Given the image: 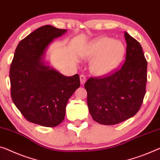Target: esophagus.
I'll return each instance as SVG.
<instances>
[{"label": "esophagus", "mask_w": 160, "mask_h": 160, "mask_svg": "<svg viewBox=\"0 0 160 160\" xmlns=\"http://www.w3.org/2000/svg\"><path fill=\"white\" fill-rule=\"evenodd\" d=\"M80 82H81V83H82V85L84 84L85 82H87V78H86V77L83 75L80 76Z\"/></svg>", "instance_id": "esophagus-1"}]
</instances>
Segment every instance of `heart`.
Instances as JSON below:
<instances>
[{
    "label": "heart",
    "mask_w": 160,
    "mask_h": 160,
    "mask_svg": "<svg viewBox=\"0 0 160 160\" xmlns=\"http://www.w3.org/2000/svg\"><path fill=\"white\" fill-rule=\"evenodd\" d=\"M124 53L125 47L121 41L102 36L89 43L83 57L92 61L91 72L98 77H104L112 73L119 66Z\"/></svg>",
    "instance_id": "b5f03b06"
}]
</instances>
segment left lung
<instances>
[{
	"mask_svg": "<svg viewBox=\"0 0 160 160\" xmlns=\"http://www.w3.org/2000/svg\"><path fill=\"white\" fill-rule=\"evenodd\" d=\"M125 62L104 78H90L84 87L88 111L101 124L114 125L137 114L146 93L147 62L140 43L124 32Z\"/></svg>",
	"mask_w": 160,
	"mask_h": 160,
	"instance_id": "1",
	"label": "left lung"
}]
</instances>
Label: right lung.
Returning <instances> with one entry per match:
<instances>
[{
	"label": "right lung",
	"instance_id": "obj_1",
	"mask_svg": "<svg viewBox=\"0 0 160 160\" xmlns=\"http://www.w3.org/2000/svg\"><path fill=\"white\" fill-rule=\"evenodd\" d=\"M67 30L46 25L20 41L10 68L12 100L28 122L54 127L64 119L68 100L80 87L79 76L66 77L43 61L49 44Z\"/></svg>",
	"mask_w": 160,
	"mask_h": 160
}]
</instances>
